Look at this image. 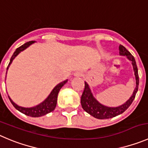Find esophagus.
Instances as JSON below:
<instances>
[{
    "mask_svg": "<svg viewBox=\"0 0 148 148\" xmlns=\"http://www.w3.org/2000/svg\"><path fill=\"white\" fill-rule=\"evenodd\" d=\"M82 72H80V71H76L75 73H74V76L77 77H82Z\"/></svg>",
    "mask_w": 148,
    "mask_h": 148,
    "instance_id": "34e87169",
    "label": "esophagus"
}]
</instances>
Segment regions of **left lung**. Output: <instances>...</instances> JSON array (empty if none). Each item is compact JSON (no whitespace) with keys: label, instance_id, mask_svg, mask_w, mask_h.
I'll return each mask as SVG.
<instances>
[{"label":"left lung","instance_id":"left-lung-1","mask_svg":"<svg viewBox=\"0 0 148 148\" xmlns=\"http://www.w3.org/2000/svg\"><path fill=\"white\" fill-rule=\"evenodd\" d=\"M119 53L121 55L126 56L127 58L132 61L134 71L135 79H136V88L134 90L132 96L125 103L119 107H110L100 103L93 97L89 85L86 82H85V89L81 96V104H82V109L88 114L98 119H109V118H114L122 114L130 107L137 93L138 87H139V74H138V69L134 58L125 49V47L121 45L119 46Z\"/></svg>","mask_w":148,"mask_h":148}]
</instances>
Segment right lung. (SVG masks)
Segmentation results:
<instances>
[{"label":"right lung","instance_id":"1","mask_svg":"<svg viewBox=\"0 0 148 148\" xmlns=\"http://www.w3.org/2000/svg\"><path fill=\"white\" fill-rule=\"evenodd\" d=\"M35 42L34 41H30L28 42H26L25 44H24L23 45L20 46V47H18L17 49L15 50V52H14L13 55L12 56L10 59V62L9 63V66L7 67V70L9 69V66H10V64L12 63V60L15 58L16 55L20 53V52L23 51L24 49H25L26 48L28 47L30 45H32ZM68 79L63 81V82H60L58 85H57L54 88V89L52 90V92L50 93V94L49 95L47 98L45 99L43 102H41V103H39L38 105L34 107H30V108H25V107H22L20 106L16 105V103L10 99V97L9 96V99L10 100L11 103H12V105L18 110L20 111V112L23 113V114H26L27 116H30V117H33V118H36V117H41V116L45 115V114H48V113L51 112L53 111L54 110L56 107V104H57V99H58V95L59 91H60V88L65 85V84L67 82Z\"/></svg>","mask_w":148,"mask_h":148}]
</instances>
